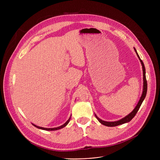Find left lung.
Segmentation results:
<instances>
[{"label":"left lung","instance_id":"obj_1","mask_svg":"<svg viewBox=\"0 0 160 160\" xmlns=\"http://www.w3.org/2000/svg\"><path fill=\"white\" fill-rule=\"evenodd\" d=\"M134 50L137 54V55H138L139 60L141 61V62L142 64V70H143V80H144V85H143V92H142V94L141 97V99L138 102V104H137L136 107L135 108V109L129 114L128 115H127V117H125V118L118 120V121H116V122H105V121H103L101 119H99L96 115V118L99 120V122L102 123V125H105V126H107V127H115V126H118V125H122V124H123V123H127V122H129L137 114V112H138V111H139L144 98H146V93H147V89H148V84H147V80H146V70H145V67H144V64L142 62V61L141 59L139 54H138V52H137V51L136 49L134 48Z\"/></svg>","mask_w":160,"mask_h":160}]
</instances>
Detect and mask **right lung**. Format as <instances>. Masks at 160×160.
<instances>
[{
    "label": "right lung",
    "instance_id": "1",
    "mask_svg": "<svg viewBox=\"0 0 160 160\" xmlns=\"http://www.w3.org/2000/svg\"><path fill=\"white\" fill-rule=\"evenodd\" d=\"M70 118H70L69 119H68V120L64 124H63L62 125H61V126H60V127H56V128H43V127H41L37 126V125H34V124H33V123H32V125H33V126H35V127L38 128L42 129V130H56L61 129V128L64 127L65 126H66V125H67L68 123H69V122H70Z\"/></svg>",
    "mask_w": 160,
    "mask_h": 160
}]
</instances>
